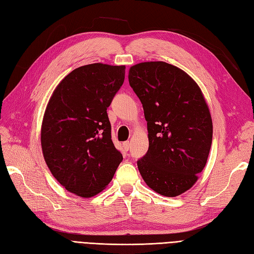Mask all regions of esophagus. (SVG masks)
I'll return each mask as SVG.
<instances>
[{"label": "esophagus", "mask_w": 254, "mask_h": 254, "mask_svg": "<svg viewBox=\"0 0 254 254\" xmlns=\"http://www.w3.org/2000/svg\"><path fill=\"white\" fill-rule=\"evenodd\" d=\"M123 147H124V149L126 150V151H128L129 150V147H130V143L127 141V142H124L123 143Z\"/></svg>", "instance_id": "esophagus-1"}]
</instances>
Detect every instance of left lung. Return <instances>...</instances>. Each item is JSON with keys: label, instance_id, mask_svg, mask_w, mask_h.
Segmentation results:
<instances>
[{"label": "left lung", "instance_id": "8db88e82", "mask_svg": "<svg viewBox=\"0 0 254 254\" xmlns=\"http://www.w3.org/2000/svg\"><path fill=\"white\" fill-rule=\"evenodd\" d=\"M130 87L143 105L149 147L137 161L156 193L176 197L190 190L206 164L213 124L196 81L181 68L148 61L129 68Z\"/></svg>", "mask_w": 254, "mask_h": 254}]
</instances>
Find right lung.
<instances>
[{"label": "right lung", "mask_w": 254, "mask_h": 254, "mask_svg": "<svg viewBox=\"0 0 254 254\" xmlns=\"http://www.w3.org/2000/svg\"><path fill=\"white\" fill-rule=\"evenodd\" d=\"M124 79L125 65H82L58 83L48 103L41 125L43 157L56 180L75 195L101 193L122 162L107 108Z\"/></svg>", "instance_id": "obj_1"}]
</instances>
